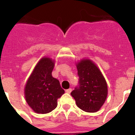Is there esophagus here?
<instances>
[{
  "label": "esophagus",
  "instance_id": "esophagus-1",
  "mask_svg": "<svg viewBox=\"0 0 135 135\" xmlns=\"http://www.w3.org/2000/svg\"><path fill=\"white\" fill-rule=\"evenodd\" d=\"M71 90H72V89H67L66 90H65V92H66L67 93H70L71 92Z\"/></svg>",
  "mask_w": 135,
  "mask_h": 135
}]
</instances>
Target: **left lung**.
I'll return each mask as SVG.
<instances>
[{"label":"left lung","instance_id":"8db88e82","mask_svg":"<svg viewBox=\"0 0 135 135\" xmlns=\"http://www.w3.org/2000/svg\"><path fill=\"white\" fill-rule=\"evenodd\" d=\"M79 85L71 93L78 108L86 112L99 110L108 96V85L101 71L93 61L77 62Z\"/></svg>","mask_w":135,"mask_h":135}]
</instances>
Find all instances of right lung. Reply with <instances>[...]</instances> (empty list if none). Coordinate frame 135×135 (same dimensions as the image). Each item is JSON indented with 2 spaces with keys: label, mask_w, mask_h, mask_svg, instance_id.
<instances>
[{
  "label": "right lung",
  "mask_w": 135,
  "mask_h": 135,
  "mask_svg": "<svg viewBox=\"0 0 135 135\" xmlns=\"http://www.w3.org/2000/svg\"><path fill=\"white\" fill-rule=\"evenodd\" d=\"M54 66V60L49 57H42L25 86L26 102L38 114H47L55 109L57 99L65 93L59 81L52 76Z\"/></svg>",
  "instance_id": "obj_1"
}]
</instances>
